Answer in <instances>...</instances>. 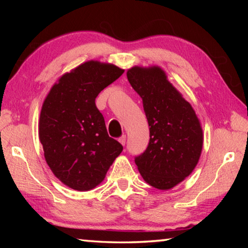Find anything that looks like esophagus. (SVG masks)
I'll list each match as a JSON object with an SVG mask.
<instances>
[{"instance_id": "34e87169", "label": "esophagus", "mask_w": 248, "mask_h": 248, "mask_svg": "<svg viewBox=\"0 0 248 248\" xmlns=\"http://www.w3.org/2000/svg\"><path fill=\"white\" fill-rule=\"evenodd\" d=\"M119 142L123 145H124L125 144V136H123V137H120L119 138Z\"/></svg>"}]
</instances>
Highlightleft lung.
I'll return each instance as SVG.
<instances>
[{"label": "left lung", "instance_id": "obj_1", "mask_svg": "<svg viewBox=\"0 0 248 248\" xmlns=\"http://www.w3.org/2000/svg\"><path fill=\"white\" fill-rule=\"evenodd\" d=\"M127 78L142 98L150 127L148 148L134 159L138 170L150 186L171 189L198 164L203 145L200 120L158 65L132 66Z\"/></svg>", "mask_w": 248, "mask_h": 248}]
</instances>
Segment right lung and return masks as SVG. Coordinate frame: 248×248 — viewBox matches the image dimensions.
I'll list each match as a JSON object with an SVG mask.
<instances>
[{"label":"right lung","instance_id":"1","mask_svg":"<svg viewBox=\"0 0 248 248\" xmlns=\"http://www.w3.org/2000/svg\"><path fill=\"white\" fill-rule=\"evenodd\" d=\"M124 69L90 60L59 78L44 100L39 140L53 175L62 184L87 191L103 182L123 145L108 136L95 98Z\"/></svg>","mask_w":248,"mask_h":248}]
</instances>
